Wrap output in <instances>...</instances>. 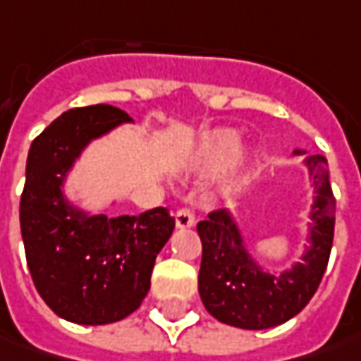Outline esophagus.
I'll list each match as a JSON object with an SVG mask.
<instances>
[{"label":"esophagus","mask_w":361,"mask_h":361,"mask_svg":"<svg viewBox=\"0 0 361 361\" xmlns=\"http://www.w3.org/2000/svg\"><path fill=\"white\" fill-rule=\"evenodd\" d=\"M193 224H195V218H193V214L190 209H180L178 214H176V226L180 228V230H188V228H192Z\"/></svg>","instance_id":"34e87169"}]
</instances>
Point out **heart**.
Segmentation results:
<instances>
[{
	"instance_id": "b5f03b06",
	"label": "heart",
	"mask_w": 361,
	"mask_h": 361,
	"mask_svg": "<svg viewBox=\"0 0 361 361\" xmlns=\"http://www.w3.org/2000/svg\"><path fill=\"white\" fill-rule=\"evenodd\" d=\"M240 147H242V137L235 130L231 128L209 130L185 152L183 164L193 171L209 173L228 168L231 163L228 176L219 185V192L224 195H235L243 185V171L255 157L252 149L240 152Z\"/></svg>"
}]
</instances>
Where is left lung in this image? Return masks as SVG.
<instances>
[{
    "label": "left lung",
    "mask_w": 361,
    "mask_h": 361,
    "mask_svg": "<svg viewBox=\"0 0 361 361\" xmlns=\"http://www.w3.org/2000/svg\"><path fill=\"white\" fill-rule=\"evenodd\" d=\"M293 156H305L314 188L302 262L280 271L259 264L230 209L214 212L197 224L202 240L197 290L205 310L221 324L242 329L276 328L304 310L322 281L336 224L328 159L305 149H293Z\"/></svg>",
    "instance_id": "obj_1"
}]
</instances>
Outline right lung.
Instances as JSON below:
<instances>
[{
	"label": "right lung",
	"mask_w": 361,
	"mask_h": 361,
	"mask_svg": "<svg viewBox=\"0 0 361 361\" xmlns=\"http://www.w3.org/2000/svg\"><path fill=\"white\" fill-rule=\"evenodd\" d=\"M131 121L118 107H75L51 121L27 154L19 204L27 267L45 304L81 326L114 324L140 307L176 226L166 207L109 218L66 193L85 147Z\"/></svg>",
	"instance_id": "obj_1"
}]
</instances>
